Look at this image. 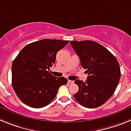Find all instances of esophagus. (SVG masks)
Instances as JSON below:
<instances>
[{"mask_svg":"<svg viewBox=\"0 0 131 131\" xmlns=\"http://www.w3.org/2000/svg\"><path fill=\"white\" fill-rule=\"evenodd\" d=\"M68 83H69V84H73V83H74L73 81H71V80H68Z\"/></svg>","mask_w":131,"mask_h":131,"instance_id":"esophagus-1","label":"esophagus"}]
</instances>
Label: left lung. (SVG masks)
Segmentation results:
<instances>
[{
  "label": "left lung",
  "mask_w": 131,
  "mask_h": 131,
  "mask_svg": "<svg viewBox=\"0 0 131 131\" xmlns=\"http://www.w3.org/2000/svg\"><path fill=\"white\" fill-rule=\"evenodd\" d=\"M70 44L89 75L85 82L75 81L79 91L74 98L87 108L99 107L112 97L119 82V62L108 50L94 41H70Z\"/></svg>",
  "instance_id": "1"
}]
</instances>
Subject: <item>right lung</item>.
I'll return each mask as SVG.
<instances>
[{
  "label": "right lung",
  "mask_w": 131,
  "mask_h": 131,
  "mask_svg": "<svg viewBox=\"0 0 131 131\" xmlns=\"http://www.w3.org/2000/svg\"><path fill=\"white\" fill-rule=\"evenodd\" d=\"M69 40L45 39L28 44L13 61L12 84L18 98L27 106L40 108L51 102L65 77H56L49 72L56 54Z\"/></svg>",
  "instance_id": "1"
}]
</instances>
